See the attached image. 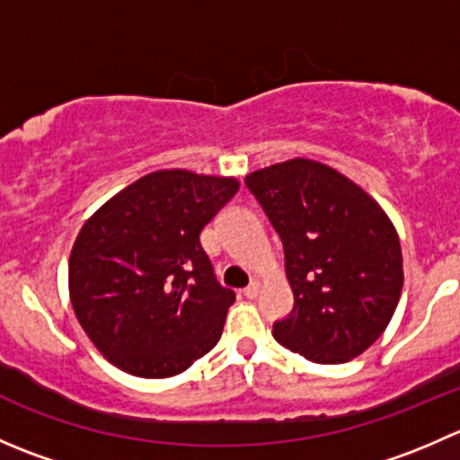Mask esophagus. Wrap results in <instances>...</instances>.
<instances>
[{"label": "esophagus", "instance_id": "1", "mask_svg": "<svg viewBox=\"0 0 460 460\" xmlns=\"http://www.w3.org/2000/svg\"><path fill=\"white\" fill-rule=\"evenodd\" d=\"M258 291H260V282L253 280L252 285H249V287H244V289H243V294H244V298H256V296H258Z\"/></svg>", "mask_w": 460, "mask_h": 460}]
</instances>
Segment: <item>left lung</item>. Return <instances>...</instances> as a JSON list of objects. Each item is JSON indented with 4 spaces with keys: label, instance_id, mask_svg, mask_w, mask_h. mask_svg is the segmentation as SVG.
<instances>
[{
    "label": "left lung",
    "instance_id": "8db88e82",
    "mask_svg": "<svg viewBox=\"0 0 460 460\" xmlns=\"http://www.w3.org/2000/svg\"><path fill=\"white\" fill-rule=\"evenodd\" d=\"M278 231L294 309L273 338L320 365L378 341L402 289L401 240L367 191L323 162L294 157L244 178Z\"/></svg>",
    "mask_w": 460,
    "mask_h": 460
}]
</instances>
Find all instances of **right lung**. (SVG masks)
<instances>
[{"label":"right lung","mask_w":460,"mask_h":460,"mask_svg":"<svg viewBox=\"0 0 460 460\" xmlns=\"http://www.w3.org/2000/svg\"><path fill=\"white\" fill-rule=\"evenodd\" d=\"M238 189L235 178L153 171L84 222L68 258V294L111 365L169 378L217 345L235 294L216 280L200 234Z\"/></svg>","instance_id":"add662e5"}]
</instances>
